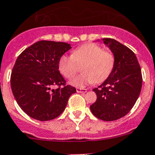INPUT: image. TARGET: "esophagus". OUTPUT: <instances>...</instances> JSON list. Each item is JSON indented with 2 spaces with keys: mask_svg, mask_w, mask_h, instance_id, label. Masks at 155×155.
Here are the masks:
<instances>
[{
  "mask_svg": "<svg viewBox=\"0 0 155 155\" xmlns=\"http://www.w3.org/2000/svg\"><path fill=\"white\" fill-rule=\"evenodd\" d=\"M76 91H77L78 93H86L87 89L81 88V87H77V88H76Z\"/></svg>",
  "mask_w": 155,
  "mask_h": 155,
  "instance_id": "1",
  "label": "esophagus"
}]
</instances>
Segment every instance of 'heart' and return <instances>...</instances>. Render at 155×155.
<instances>
[{"instance_id":"b5f03b06","label":"heart","mask_w":155,"mask_h":155,"mask_svg":"<svg viewBox=\"0 0 155 155\" xmlns=\"http://www.w3.org/2000/svg\"><path fill=\"white\" fill-rule=\"evenodd\" d=\"M113 53L104 50L94 43H87L73 50L70 56L64 54L59 58L58 69L67 79L73 77L82 66L83 73L70 81V84L78 87L87 85L101 83L110 76L115 67Z\"/></svg>"}]
</instances>
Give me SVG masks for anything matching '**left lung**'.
Masks as SVG:
<instances>
[{"mask_svg": "<svg viewBox=\"0 0 155 155\" xmlns=\"http://www.w3.org/2000/svg\"><path fill=\"white\" fill-rule=\"evenodd\" d=\"M115 58L110 76L93 91L97 101L90 106L94 116L103 121H115L126 115L137 102L142 88L143 76L137 56L117 40L103 39Z\"/></svg>", "mask_w": 155, "mask_h": 155, "instance_id": "obj_1", "label": "left lung"}]
</instances>
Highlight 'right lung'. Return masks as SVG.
I'll return each mask as SVG.
<instances>
[{"label": "right lung", "mask_w": 155, "mask_h": 155, "mask_svg": "<svg viewBox=\"0 0 155 155\" xmlns=\"http://www.w3.org/2000/svg\"><path fill=\"white\" fill-rule=\"evenodd\" d=\"M71 48L69 43L41 40L25 49L12 68L10 85L20 108L31 118L49 121L66 108L76 87L67 85L58 70L59 58ZM57 85L56 89H51Z\"/></svg>", "instance_id": "right-lung-1"}]
</instances>
